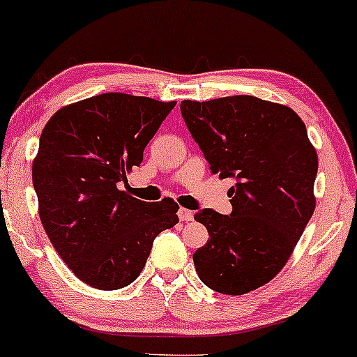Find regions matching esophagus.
<instances>
[{"label":"esophagus","mask_w":357,"mask_h":357,"mask_svg":"<svg viewBox=\"0 0 357 357\" xmlns=\"http://www.w3.org/2000/svg\"><path fill=\"white\" fill-rule=\"evenodd\" d=\"M178 215H179V220H181V222H191V220H193V211L188 210V208H179Z\"/></svg>","instance_id":"34e87169"}]
</instances>
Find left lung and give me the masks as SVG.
<instances>
[{
	"mask_svg": "<svg viewBox=\"0 0 357 357\" xmlns=\"http://www.w3.org/2000/svg\"><path fill=\"white\" fill-rule=\"evenodd\" d=\"M181 115L210 171L236 179L232 213L195 215L210 236L193 254L195 268L215 291L244 295L283 269L312 218L315 147L291 108L256 96L185 100Z\"/></svg>",
	"mask_w": 357,
	"mask_h": 357,
	"instance_id": "obj_1",
	"label": "left lung"
}]
</instances>
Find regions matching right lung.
<instances>
[{"instance_id": "right-lung-1", "label": "right lung", "mask_w": 357, "mask_h": 357, "mask_svg": "<svg viewBox=\"0 0 357 357\" xmlns=\"http://www.w3.org/2000/svg\"><path fill=\"white\" fill-rule=\"evenodd\" d=\"M176 101L103 93L54 113L42 130L32 179L47 236L89 287L139 278L152 242L178 223L171 198L147 203L120 190Z\"/></svg>"}]
</instances>
